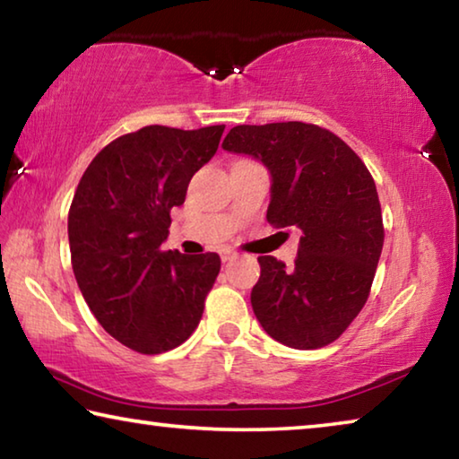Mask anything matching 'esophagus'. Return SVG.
Listing matches in <instances>:
<instances>
[{"mask_svg": "<svg viewBox=\"0 0 459 459\" xmlns=\"http://www.w3.org/2000/svg\"><path fill=\"white\" fill-rule=\"evenodd\" d=\"M221 257H222L224 263H230V261H235L238 255L235 251H230V248H224V251L221 253Z\"/></svg>", "mask_w": 459, "mask_h": 459, "instance_id": "34e87169", "label": "esophagus"}]
</instances>
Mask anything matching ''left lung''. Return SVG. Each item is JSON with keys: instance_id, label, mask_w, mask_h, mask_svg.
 <instances>
[{"instance_id": "8db88e82", "label": "left lung", "mask_w": 459, "mask_h": 459, "mask_svg": "<svg viewBox=\"0 0 459 459\" xmlns=\"http://www.w3.org/2000/svg\"><path fill=\"white\" fill-rule=\"evenodd\" d=\"M222 147L267 166L273 180L269 224L301 230L291 269L269 255L259 257L255 316L285 346L332 344L367 304L385 243L368 168L332 131L301 121L237 126Z\"/></svg>"}]
</instances>
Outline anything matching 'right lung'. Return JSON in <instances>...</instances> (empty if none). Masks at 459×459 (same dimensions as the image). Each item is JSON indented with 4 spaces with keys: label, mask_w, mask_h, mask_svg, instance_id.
<instances>
[{
    "label": "right lung",
    "mask_w": 459,
    "mask_h": 459,
    "mask_svg": "<svg viewBox=\"0 0 459 459\" xmlns=\"http://www.w3.org/2000/svg\"><path fill=\"white\" fill-rule=\"evenodd\" d=\"M224 126H147L105 145L76 186L68 243L76 283L121 344L161 354L192 336L221 271L216 253L164 251L169 212L219 150Z\"/></svg>",
    "instance_id": "add662e5"
}]
</instances>
